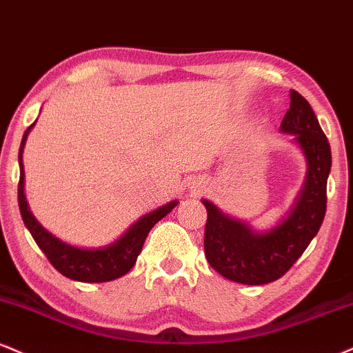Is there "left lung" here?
<instances>
[{
  "label": "left lung",
  "mask_w": 353,
  "mask_h": 353,
  "mask_svg": "<svg viewBox=\"0 0 353 353\" xmlns=\"http://www.w3.org/2000/svg\"><path fill=\"white\" fill-rule=\"evenodd\" d=\"M290 97V110L279 131L292 136L307 171L286 217L268 230H254L248 222L202 199L207 209L203 236L207 261L230 281L254 286L279 279L304 253L324 220L327 177L332 165L330 146L309 101L296 90H291Z\"/></svg>",
  "instance_id": "8db88e82"
}]
</instances>
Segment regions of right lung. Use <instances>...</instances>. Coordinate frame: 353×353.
Instances as JSON below:
<instances>
[{
    "label": "right lung",
    "mask_w": 353,
    "mask_h": 353,
    "mask_svg": "<svg viewBox=\"0 0 353 353\" xmlns=\"http://www.w3.org/2000/svg\"><path fill=\"white\" fill-rule=\"evenodd\" d=\"M36 123L26 130L23 136L19 148V185H18V202L23 222L26 228L31 232L32 239L44 252L50 265L54 266L59 273L65 278L74 279V281L82 283H107L113 279L121 278L133 268L138 254L141 253L144 240L151 228L164 219L165 215L177 205V201H171L164 205L158 207L156 210L148 212L146 215L139 217L131 227L126 230L118 240L112 241L110 245L99 246V248H83V246H75L67 243L61 239L46 230L42 225L34 217L29 203L24 194V164L23 152L26 146L28 134L31 133Z\"/></svg>",
    "instance_id": "1"
}]
</instances>
